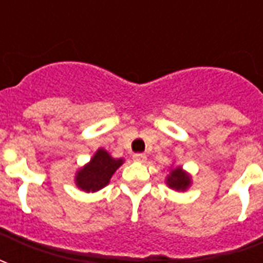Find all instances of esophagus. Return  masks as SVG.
<instances>
[{
	"instance_id": "34e87169",
	"label": "esophagus",
	"mask_w": 263,
	"mask_h": 263,
	"mask_svg": "<svg viewBox=\"0 0 263 263\" xmlns=\"http://www.w3.org/2000/svg\"><path fill=\"white\" fill-rule=\"evenodd\" d=\"M132 158H134V161H136V162H144V161L147 160V157L144 156V154H142V153L134 154V156H132Z\"/></svg>"
}]
</instances>
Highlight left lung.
Returning <instances> with one entry per match:
<instances>
[{"mask_svg":"<svg viewBox=\"0 0 263 263\" xmlns=\"http://www.w3.org/2000/svg\"><path fill=\"white\" fill-rule=\"evenodd\" d=\"M166 184L176 191H185L191 185V176L185 171H183L181 166H177V168L172 169L168 175Z\"/></svg>","mask_w":263,"mask_h":263,"instance_id":"left-lung-1","label":"left lung"}]
</instances>
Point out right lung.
<instances>
[{
	"label": "right lung",
	"mask_w": 263,
	"mask_h": 263,
	"mask_svg": "<svg viewBox=\"0 0 263 263\" xmlns=\"http://www.w3.org/2000/svg\"><path fill=\"white\" fill-rule=\"evenodd\" d=\"M124 160H116L103 148H98L88 164L80 168L75 176L76 185L86 192L99 191L109 184L113 173L123 165Z\"/></svg>",
	"instance_id": "right-lung-1"
}]
</instances>
